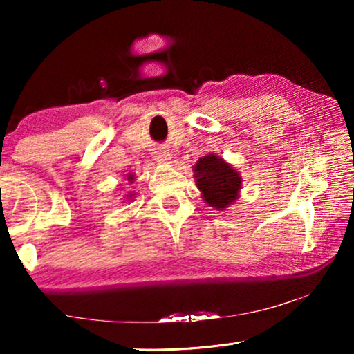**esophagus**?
<instances>
[{
    "label": "esophagus",
    "instance_id": "obj_1",
    "mask_svg": "<svg viewBox=\"0 0 354 354\" xmlns=\"http://www.w3.org/2000/svg\"><path fill=\"white\" fill-rule=\"evenodd\" d=\"M153 156H154L156 162H159V164H169V162H170V153H169V149L158 148V149H156V151L153 153Z\"/></svg>",
    "mask_w": 354,
    "mask_h": 354
}]
</instances>
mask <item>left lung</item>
I'll use <instances>...</instances> for the list:
<instances>
[{
	"instance_id": "1",
	"label": "left lung",
	"mask_w": 354,
	"mask_h": 354,
	"mask_svg": "<svg viewBox=\"0 0 354 354\" xmlns=\"http://www.w3.org/2000/svg\"><path fill=\"white\" fill-rule=\"evenodd\" d=\"M194 178L203 200L217 211L234 205L242 189L241 173L214 153L198 159L194 165Z\"/></svg>"
}]
</instances>
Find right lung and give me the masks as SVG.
<instances>
[{
	"label": "right lung",
	"instance_id": "obj_1",
	"mask_svg": "<svg viewBox=\"0 0 354 354\" xmlns=\"http://www.w3.org/2000/svg\"><path fill=\"white\" fill-rule=\"evenodd\" d=\"M128 181H129L131 184H133V183L136 181V175H133V173H129V175H128ZM123 198H127L124 201H133V200H134V194H131V192H129V194L124 195Z\"/></svg>",
	"mask_w": 354,
	"mask_h": 354
}]
</instances>
